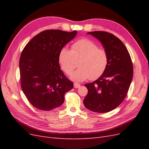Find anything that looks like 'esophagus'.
I'll return each instance as SVG.
<instances>
[{
	"label": "esophagus",
	"mask_w": 149,
	"mask_h": 149,
	"mask_svg": "<svg viewBox=\"0 0 149 149\" xmlns=\"http://www.w3.org/2000/svg\"><path fill=\"white\" fill-rule=\"evenodd\" d=\"M74 87L75 88H78L80 87V84H79L78 83H74Z\"/></svg>",
	"instance_id": "1"
}]
</instances>
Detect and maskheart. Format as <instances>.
I'll use <instances>...</instances> for the list:
<instances>
[{
    "mask_svg": "<svg viewBox=\"0 0 149 149\" xmlns=\"http://www.w3.org/2000/svg\"><path fill=\"white\" fill-rule=\"evenodd\" d=\"M58 61L61 69L67 74H71L77 66L79 68L71 74V79L83 81L89 78L96 79L104 73L109 56L104 49L89 39L79 40L72 45L71 50L62 48L58 55Z\"/></svg>",
    "mask_w": 149,
    "mask_h": 149,
    "instance_id": "obj_1",
    "label": "heart"
}]
</instances>
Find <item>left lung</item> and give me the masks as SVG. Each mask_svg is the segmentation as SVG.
Returning a JSON list of instances; mask_svg holds the SVG:
<instances>
[{"label":"left lung","instance_id":"obj_1","mask_svg":"<svg viewBox=\"0 0 149 149\" xmlns=\"http://www.w3.org/2000/svg\"><path fill=\"white\" fill-rule=\"evenodd\" d=\"M102 44L109 56L106 71L93 83L85 84L88 92L83 103L89 110L104 113L114 109L125 99L133 77V66L127 48L113 34L88 32Z\"/></svg>","mask_w":149,"mask_h":149}]
</instances>
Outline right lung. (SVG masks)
<instances>
[{
	"instance_id": "obj_1",
	"label": "right lung",
	"mask_w": 149,
	"mask_h": 149,
	"mask_svg": "<svg viewBox=\"0 0 149 149\" xmlns=\"http://www.w3.org/2000/svg\"><path fill=\"white\" fill-rule=\"evenodd\" d=\"M74 30H47L34 37L21 53L19 68L21 87L31 105L50 111L63 104L65 94L73 83L61 70L58 55L76 35Z\"/></svg>"
}]
</instances>
